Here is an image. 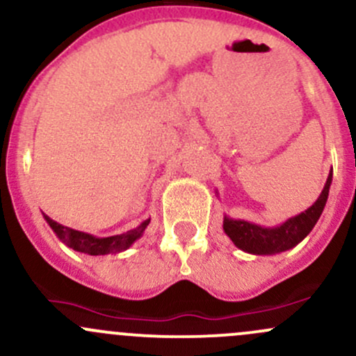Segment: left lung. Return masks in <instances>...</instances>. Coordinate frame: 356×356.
<instances>
[{
    "label": "left lung",
    "instance_id": "obj_1",
    "mask_svg": "<svg viewBox=\"0 0 356 356\" xmlns=\"http://www.w3.org/2000/svg\"><path fill=\"white\" fill-rule=\"evenodd\" d=\"M332 182V168L327 175L323 193L316 200V203L305 211L291 216L282 225L276 227H261L257 223L247 222V220H234L230 216H223V230L230 237V241L241 250L256 256H273V254L285 252L293 249L310 234L317 220L323 215L329 196V188Z\"/></svg>",
    "mask_w": 356,
    "mask_h": 356
}]
</instances>
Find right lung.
I'll return each instance as SVG.
<instances>
[{"label":"right lung","mask_w":356,"mask_h":356,"mask_svg":"<svg viewBox=\"0 0 356 356\" xmlns=\"http://www.w3.org/2000/svg\"><path fill=\"white\" fill-rule=\"evenodd\" d=\"M44 220L49 223V227L54 230V234L58 235V238L63 244L68 245L70 249L78 250V252L88 254V256H106V254H118L129 249L143 235L145 228L149 223L148 218L141 222L136 228H133V230L126 232V234L112 235V237H95V235L87 234V232H80L61 225V223L54 222L47 215H44Z\"/></svg>","instance_id":"right-lung-1"}]
</instances>
